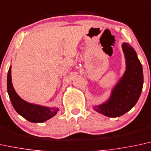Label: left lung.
<instances>
[{
  "mask_svg": "<svg viewBox=\"0 0 151 151\" xmlns=\"http://www.w3.org/2000/svg\"><path fill=\"white\" fill-rule=\"evenodd\" d=\"M122 46L126 60L124 75L113 88L110 99L93 107L96 112L110 117H119L129 111L137 103L143 88V68L137 52L127 43Z\"/></svg>",
  "mask_w": 151,
  "mask_h": 151,
  "instance_id": "1",
  "label": "left lung"
}]
</instances>
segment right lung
<instances>
[{
    "instance_id": "obj_1",
    "label": "right lung",
    "mask_w": 151,
    "mask_h": 151,
    "mask_svg": "<svg viewBox=\"0 0 151 151\" xmlns=\"http://www.w3.org/2000/svg\"><path fill=\"white\" fill-rule=\"evenodd\" d=\"M8 93L12 106L19 115L33 123L43 122L55 116L58 112L57 108H48L42 105L29 103L22 99L14 91L12 83L11 66L7 77Z\"/></svg>"
}]
</instances>
